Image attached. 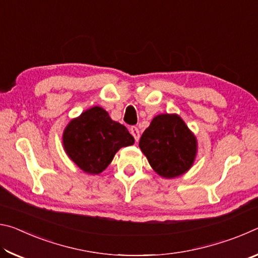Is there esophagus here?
<instances>
[{
  "label": "esophagus",
  "instance_id": "34e87169",
  "mask_svg": "<svg viewBox=\"0 0 258 258\" xmlns=\"http://www.w3.org/2000/svg\"><path fill=\"white\" fill-rule=\"evenodd\" d=\"M130 132H131V134H132L133 137H134L135 141L138 142L139 139H140V131H139V128L135 127V126H132V127L130 128Z\"/></svg>",
  "mask_w": 258,
  "mask_h": 258
}]
</instances>
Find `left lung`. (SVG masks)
<instances>
[{
    "label": "left lung",
    "instance_id": "8db88e82",
    "mask_svg": "<svg viewBox=\"0 0 258 258\" xmlns=\"http://www.w3.org/2000/svg\"><path fill=\"white\" fill-rule=\"evenodd\" d=\"M139 147L152 169L164 178L186 173L198 152L197 138L177 113L154 117L140 139Z\"/></svg>",
    "mask_w": 258,
    "mask_h": 258
}]
</instances>
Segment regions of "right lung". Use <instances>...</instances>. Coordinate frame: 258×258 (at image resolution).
Returning <instances> with one entry per match:
<instances>
[{
	"label": "right lung",
	"instance_id": "right-lung-1",
	"mask_svg": "<svg viewBox=\"0 0 258 258\" xmlns=\"http://www.w3.org/2000/svg\"><path fill=\"white\" fill-rule=\"evenodd\" d=\"M127 128L112 120L103 108L94 106L67 124L62 145L69 159L91 175L103 172L120 148L132 146Z\"/></svg>",
	"mask_w": 258,
	"mask_h": 258
}]
</instances>
